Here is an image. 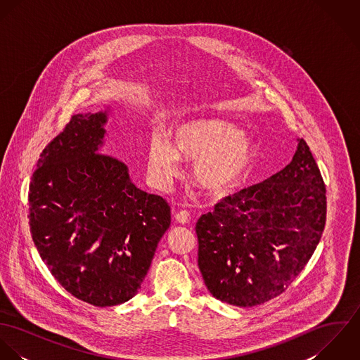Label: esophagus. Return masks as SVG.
Returning a JSON list of instances; mask_svg holds the SVG:
<instances>
[{"mask_svg":"<svg viewBox=\"0 0 360 360\" xmlns=\"http://www.w3.org/2000/svg\"><path fill=\"white\" fill-rule=\"evenodd\" d=\"M176 220H177V223H180V224H187V223L190 221V214H188V212L181 210V212L176 213Z\"/></svg>","mask_w":360,"mask_h":360,"instance_id":"obj_1","label":"esophagus"}]
</instances>
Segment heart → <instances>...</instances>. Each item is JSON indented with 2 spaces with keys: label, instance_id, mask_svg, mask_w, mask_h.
<instances>
[{
  "label": "heart",
  "instance_id": "1",
  "mask_svg": "<svg viewBox=\"0 0 360 360\" xmlns=\"http://www.w3.org/2000/svg\"><path fill=\"white\" fill-rule=\"evenodd\" d=\"M172 144L155 136L147 150L151 181L166 188L179 174V158L194 160L193 179L210 195L236 188L257 158L255 140L221 119L198 117L181 122L170 130Z\"/></svg>",
  "mask_w": 360,
  "mask_h": 360
}]
</instances>
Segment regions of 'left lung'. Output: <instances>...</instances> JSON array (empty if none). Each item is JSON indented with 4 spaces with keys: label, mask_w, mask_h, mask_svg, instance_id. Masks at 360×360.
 Here are the masks:
<instances>
[{
    "label": "left lung",
    "mask_w": 360,
    "mask_h": 360,
    "mask_svg": "<svg viewBox=\"0 0 360 360\" xmlns=\"http://www.w3.org/2000/svg\"><path fill=\"white\" fill-rule=\"evenodd\" d=\"M326 187L308 144L267 180L224 198L195 226L198 266L209 292L255 307L295 280L326 224Z\"/></svg>",
    "instance_id": "8db88e82"
}]
</instances>
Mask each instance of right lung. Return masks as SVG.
Returning a JSON list of instances; mask_svg holds the SVG:
<instances>
[{
  "instance_id": "add662e5",
  "label": "right lung",
  "mask_w": 360,
  "mask_h": 360,
  "mask_svg": "<svg viewBox=\"0 0 360 360\" xmlns=\"http://www.w3.org/2000/svg\"><path fill=\"white\" fill-rule=\"evenodd\" d=\"M109 106L72 116L44 148L29 188L34 245L56 281L94 307H115L140 290L170 207L103 154Z\"/></svg>"
}]
</instances>
